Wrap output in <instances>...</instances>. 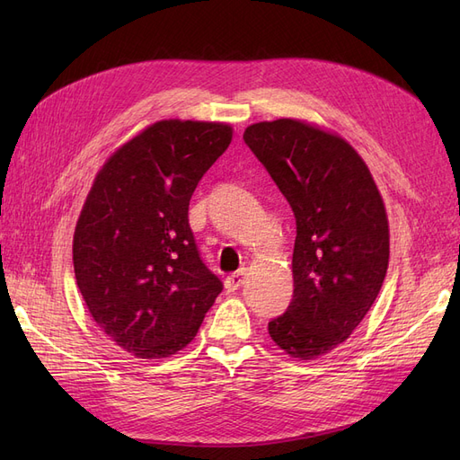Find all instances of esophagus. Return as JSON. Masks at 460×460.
Instances as JSON below:
<instances>
[{"label":"esophagus","instance_id":"esophagus-1","mask_svg":"<svg viewBox=\"0 0 460 460\" xmlns=\"http://www.w3.org/2000/svg\"><path fill=\"white\" fill-rule=\"evenodd\" d=\"M245 269H240L238 272H234V274H230L228 278H226V288L230 289V291H234V289H238L243 282H245Z\"/></svg>","mask_w":460,"mask_h":460}]
</instances>
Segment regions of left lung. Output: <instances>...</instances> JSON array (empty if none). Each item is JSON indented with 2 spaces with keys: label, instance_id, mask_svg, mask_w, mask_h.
I'll list each match as a JSON object with an SVG mask.
<instances>
[{
  "label": "left lung",
  "instance_id": "1",
  "mask_svg": "<svg viewBox=\"0 0 460 460\" xmlns=\"http://www.w3.org/2000/svg\"><path fill=\"white\" fill-rule=\"evenodd\" d=\"M243 142L296 215L294 299L269 333L303 360L351 336L380 294L389 261L384 201L358 153L307 122L247 127Z\"/></svg>",
  "mask_w": 460,
  "mask_h": 460
}]
</instances>
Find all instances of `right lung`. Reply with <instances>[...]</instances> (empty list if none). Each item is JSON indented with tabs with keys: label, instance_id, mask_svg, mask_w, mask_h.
<instances>
[{
	"label": "right lung",
	"instance_id": "add662e5",
	"mask_svg": "<svg viewBox=\"0 0 460 460\" xmlns=\"http://www.w3.org/2000/svg\"><path fill=\"white\" fill-rule=\"evenodd\" d=\"M230 142L228 124L161 120L97 172L75 230V276L97 326L124 351L163 358L184 349L222 291L188 208Z\"/></svg>",
	"mask_w": 460,
	"mask_h": 460
}]
</instances>
